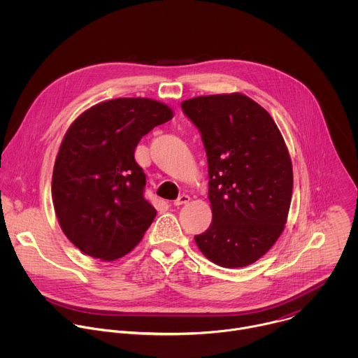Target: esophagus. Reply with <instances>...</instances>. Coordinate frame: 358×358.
Returning <instances> with one entry per match:
<instances>
[{
    "label": "esophagus",
    "mask_w": 358,
    "mask_h": 358,
    "mask_svg": "<svg viewBox=\"0 0 358 358\" xmlns=\"http://www.w3.org/2000/svg\"><path fill=\"white\" fill-rule=\"evenodd\" d=\"M188 201H189V195L181 194V195L174 201V206H176V207H180V206H182V203H187Z\"/></svg>",
    "instance_id": "obj_1"
}]
</instances>
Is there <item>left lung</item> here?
Returning a JSON list of instances; mask_svg holds the SVG:
<instances>
[{
	"instance_id": "obj_1",
	"label": "left lung",
	"mask_w": 358,
	"mask_h": 358,
	"mask_svg": "<svg viewBox=\"0 0 358 358\" xmlns=\"http://www.w3.org/2000/svg\"><path fill=\"white\" fill-rule=\"evenodd\" d=\"M181 109L198 129L208 162L213 222L194 239L214 264L248 266L286 224L293 171L285 140L271 115L241 93L198 96Z\"/></svg>"
}]
</instances>
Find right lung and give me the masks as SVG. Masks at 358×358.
Returning <instances> with one entry per match:
<instances>
[{
	"instance_id": "add662e5",
	"label": "right lung",
	"mask_w": 358,
	"mask_h": 358,
	"mask_svg": "<svg viewBox=\"0 0 358 358\" xmlns=\"http://www.w3.org/2000/svg\"><path fill=\"white\" fill-rule=\"evenodd\" d=\"M171 117V109L156 100L113 99L83 112L66 131L54 167L52 201L64 234L89 257H123L155 220L134 150Z\"/></svg>"
}]
</instances>
